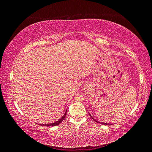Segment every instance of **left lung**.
I'll list each match as a JSON object with an SVG mask.
<instances>
[{
  "label": "left lung",
  "instance_id": "obj_1",
  "mask_svg": "<svg viewBox=\"0 0 152 152\" xmlns=\"http://www.w3.org/2000/svg\"><path fill=\"white\" fill-rule=\"evenodd\" d=\"M90 116H91V117L92 118H93L94 121H95L96 122H98V123H100V124H104V125H112V124H108V123H103V122H98V121H96V120H95V119H94V118L93 117H92V116L91 115H90Z\"/></svg>",
  "mask_w": 152,
  "mask_h": 152
}]
</instances>
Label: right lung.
<instances>
[{
	"label": "right lung",
	"instance_id": "right-lung-1",
	"mask_svg": "<svg viewBox=\"0 0 152 152\" xmlns=\"http://www.w3.org/2000/svg\"><path fill=\"white\" fill-rule=\"evenodd\" d=\"M66 112H67V110H66V112L65 113V114H64V115L60 119H59V120H58L56 122H55L54 123H49V124H39V125L44 126H48V127H53V126H58V125H59V124H60V123H61L62 121L64 120V118H65Z\"/></svg>",
	"mask_w": 152,
	"mask_h": 152
}]
</instances>
